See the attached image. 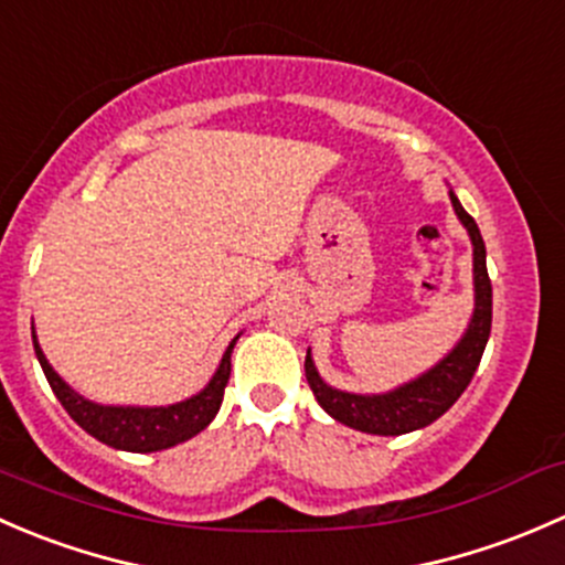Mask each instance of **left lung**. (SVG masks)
Segmentation results:
<instances>
[{"label": "left lung", "mask_w": 565, "mask_h": 565, "mask_svg": "<svg viewBox=\"0 0 565 565\" xmlns=\"http://www.w3.org/2000/svg\"><path fill=\"white\" fill-rule=\"evenodd\" d=\"M449 195L459 223L468 228L470 244H473L476 305L462 340H459L433 370H427L424 375L413 377L411 383H403V386L392 388V392L386 394H351L329 386V383L318 375L316 362H312L310 351H307L305 375L312 394H316L318 405H321L331 418H337V422L345 424V427L359 429V433L405 435L413 433V429L427 427L435 418L444 416V413L457 403L459 394L468 388L470 377H473V372L481 362L487 340H490L492 282L490 275H487L484 239H481L476 220L465 212L462 203L457 201V195Z\"/></svg>", "instance_id": "obj_1"}]
</instances>
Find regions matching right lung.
<instances>
[{
    "mask_svg": "<svg viewBox=\"0 0 565 565\" xmlns=\"http://www.w3.org/2000/svg\"><path fill=\"white\" fill-rule=\"evenodd\" d=\"M236 340H239V337H234L231 345L225 348L223 362H220L212 381H209L201 392L193 394V397L182 399V403L177 405H160V408H136V405H100L81 397V394L75 392V388H70L67 383L56 375L54 367H51L43 348H40L38 334H34L32 329V342L40 367H43L56 399H60L62 408L70 413V418H73L81 429H86L92 438L110 446V449L136 451V455L171 449V446L184 444V440H190L193 435H198L201 429H206L209 424H212L220 405H223L225 386H228L231 351H234Z\"/></svg>",
    "mask_w": 565,
    "mask_h": 565,
    "instance_id": "right-lung-1",
    "label": "right lung"
}]
</instances>
